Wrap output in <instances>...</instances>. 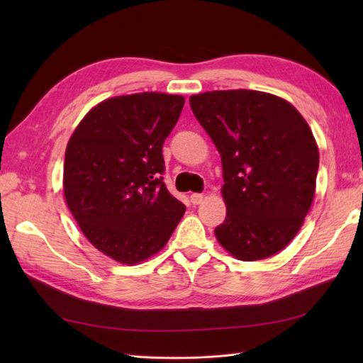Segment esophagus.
<instances>
[{
    "label": "esophagus",
    "mask_w": 363,
    "mask_h": 363,
    "mask_svg": "<svg viewBox=\"0 0 363 363\" xmlns=\"http://www.w3.org/2000/svg\"><path fill=\"white\" fill-rule=\"evenodd\" d=\"M203 199H204V195H203V194H191V195H190V201H191V204H199V203H203Z\"/></svg>",
    "instance_id": "34e87169"
}]
</instances>
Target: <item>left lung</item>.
<instances>
[{
	"label": "left lung",
	"instance_id": "obj_1",
	"mask_svg": "<svg viewBox=\"0 0 363 363\" xmlns=\"http://www.w3.org/2000/svg\"><path fill=\"white\" fill-rule=\"evenodd\" d=\"M190 107L221 156L228 212L217 240L246 262L279 252L315 195L320 154L307 121L289 101L257 90L191 95Z\"/></svg>",
	"mask_w": 363,
	"mask_h": 363
}]
</instances>
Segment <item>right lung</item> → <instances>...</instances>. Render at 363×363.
Segmentation results:
<instances>
[{
	"mask_svg": "<svg viewBox=\"0 0 363 363\" xmlns=\"http://www.w3.org/2000/svg\"><path fill=\"white\" fill-rule=\"evenodd\" d=\"M184 101L157 91L109 98L68 140V209L89 242L121 264H138L164 248L186 212L162 177V146Z\"/></svg>",
	"mask_w": 363,
	"mask_h": 363,
	"instance_id": "obj_1",
	"label": "right lung"
}]
</instances>
